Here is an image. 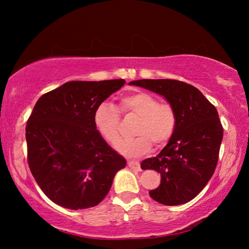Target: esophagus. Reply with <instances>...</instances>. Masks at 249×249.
Wrapping results in <instances>:
<instances>
[{
    "label": "esophagus",
    "instance_id": "obj_1",
    "mask_svg": "<svg viewBox=\"0 0 249 249\" xmlns=\"http://www.w3.org/2000/svg\"><path fill=\"white\" fill-rule=\"evenodd\" d=\"M127 165L130 168V169H134V170H140L141 169V165L138 161H134V160H129L127 161Z\"/></svg>",
    "mask_w": 249,
    "mask_h": 249
}]
</instances>
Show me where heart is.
Here are the masks:
<instances>
[{"label": "heart", "instance_id": "b5f03b06", "mask_svg": "<svg viewBox=\"0 0 249 249\" xmlns=\"http://www.w3.org/2000/svg\"><path fill=\"white\" fill-rule=\"evenodd\" d=\"M120 111L140 117L134 134L138 136L122 140L115 145L116 150L127 157H141L148 153L151 146H165L174 136L178 123L175 107L170 103L159 102L155 95L140 91L123 96ZM93 123L96 130L109 144L120 138V113L114 105L102 103L95 108Z\"/></svg>", "mask_w": 249, "mask_h": 249}]
</instances>
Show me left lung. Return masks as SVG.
<instances>
[{"instance_id":"1","label":"left lung","mask_w":249,"mask_h":249,"mask_svg":"<svg viewBox=\"0 0 249 249\" xmlns=\"http://www.w3.org/2000/svg\"><path fill=\"white\" fill-rule=\"evenodd\" d=\"M129 84L162 95L176 109L174 136L156 157L142 160L141 167L161 176L159 187L149 191L155 201L187 203L203 190L216 168L223 138L216 108L196 87L178 80L142 79Z\"/></svg>"}]
</instances>
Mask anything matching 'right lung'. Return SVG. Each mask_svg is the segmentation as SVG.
Instances as JSON below:
<instances>
[{
	"label": "right lung",
	"instance_id": "add662e5",
	"mask_svg": "<svg viewBox=\"0 0 249 249\" xmlns=\"http://www.w3.org/2000/svg\"><path fill=\"white\" fill-rule=\"evenodd\" d=\"M125 80L69 81L41 95L27 121V160L41 190L70 210L98 205L112 187L124 157L93 123L95 108Z\"/></svg>",
	"mask_w": 249,
	"mask_h": 249
}]
</instances>
